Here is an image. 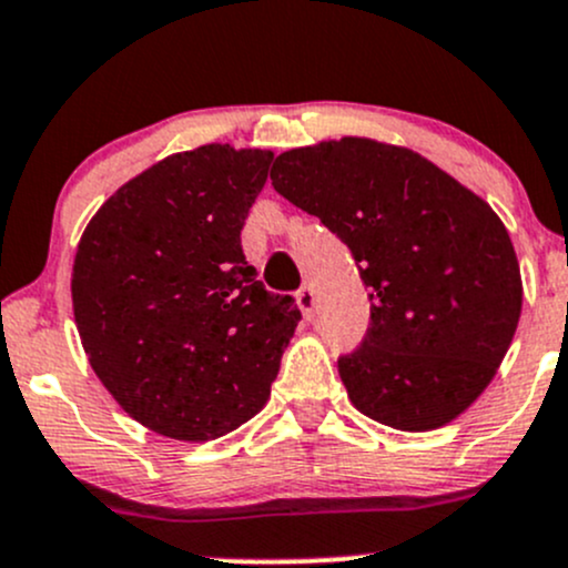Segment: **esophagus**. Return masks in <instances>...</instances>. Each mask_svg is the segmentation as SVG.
<instances>
[{
  "mask_svg": "<svg viewBox=\"0 0 568 568\" xmlns=\"http://www.w3.org/2000/svg\"><path fill=\"white\" fill-rule=\"evenodd\" d=\"M296 305H300L302 316L313 318V313H316V294H313L311 285H302V288L296 291Z\"/></svg>",
  "mask_w": 568,
  "mask_h": 568,
  "instance_id": "esophagus-1",
  "label": "esophagus"
}]
</instances>
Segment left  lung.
I'll list each match as a JSON object with an SVG mask.
<instances>
[{"mask_svg":"<svg viewBox=\"0 0 568 568\" xmlns=\"http://www.w3.org/2000/svg\"><path fill=\"white\" fill-rule=\"evenodd\" d=\"M272 186L359 263L371 326L337 359L348 398L398 432L448 426L486 390L523 313V274L486 200L409 148L343 136L274 159Z\"/></svg>","mask_w":568,"mask_h":568,"instance_id":"8db88e82","label":"left lung"}]
</instances>
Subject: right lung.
Wrapping results in <instances>:
<instances>
[{
    "instance_id": "right-lung-1",
    "label": "right lung",
    "mask_w": 568,
    "mask_h": 568,
    "mask_svg": "<svg viewBox=\"0 0 568 568\" xmlns=\"http://www.w3.org/2000/svg\"><path fill=\"white\" fill-rule=\"evenodd\" d=\"M272 159L220 142L173 153L82 233L71 296L90 368L162 437L205 443L257 415L302 318L242 252Z\"/></svg>"
}]
</instances>
